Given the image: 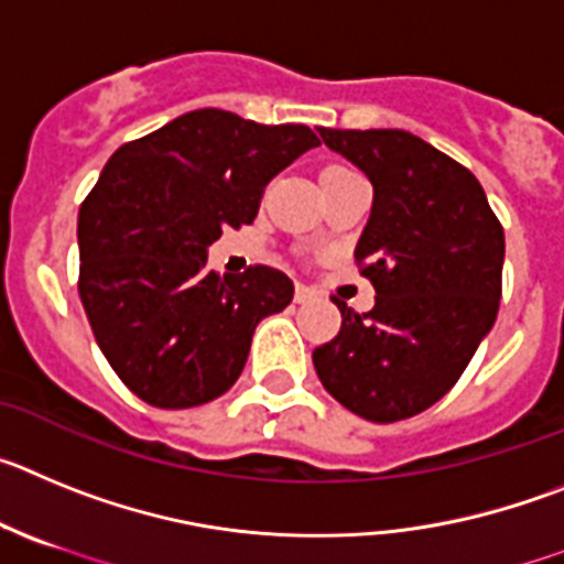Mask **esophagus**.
I'll return each instance as SVG.
<instances>
[{"label": "esophagus", "mask_w": 564, "mask_h": 564, "mask_svg": "<svg viewBox=\"0 0 564 564\" xmlns=\"http://www.w3.org/2000/svg\"><path fill=\"white\" fill-rule=\"evenodd\" d=\"M312 289L308 286H303V283H297V286H294V303H308L312 301Z\"/></svg>", "instance_id": "obj_1"}]
</instances>
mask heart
<instances>
[{
  "label": "heart",
  "instance_id": "heart-1",
  "mask_svg": "<svg viewBox=\"0 0 564 564\" xmlns=\"http://www.w3.org/2000/svg\"><path fill=\"white\" fill-rule=\"evenodd\" d=\"M345 171H351V169H348V165H328V169L323 171V176H328V174H345Z\"/></svg>",
  "mask_w": 564,
  "mask_h": 564
}]
</instances>
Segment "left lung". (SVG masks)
<instances>
[{"instance_id": "obj_1", "label": "left lung", "mask_w": 564, "mask_h": 564, "mask_svg": "<svg viewBox=\"0 0 564 564\" xmlns=\"http://www.w3.org/2000/svg\"><path fill=\"white\" fill-rule=\"evenodd\" d=\"M362 169L373 207L354 250L377 289L365 314L314 348V370L343 408L377 424L433 408L495 326L503 292V225L469 169L402 129H319Z\"/></svg>"}]
</instances>
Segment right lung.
<instances>
[{
	"mask_svg": "<svg viewBox=\"0 0 564 564\" xmlns=\"http://www.w3.org/2000/svg\"><path fill=\"white\" fill-rule=\"evenodd\" d=\"M319 145L308 126L196 109L120 145L78 210V294L120 382L162 410L236 384L252 332L292 303L272 267L207 270L225 227L252 225L263 187Z\"/></svg>",
	"mask_w": 564,
	"mask_h": 564,
	"instance_id": "1",
	"label": "right lung"
}]
</instances>
